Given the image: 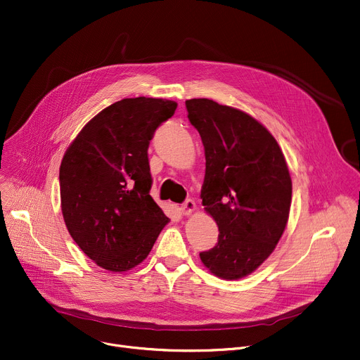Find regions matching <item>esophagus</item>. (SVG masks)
<instances>
[{"label": "esophagus", "mask_w": 360, "mask_h": 360, "mask_svg": "<svg viewBox=\"0 0 360 360\" xmlns=\"http://www.w3.org/2000/svg\"><path fill=\"white\" fill-rule=\"evenodd\" d=\"M196 209H198V207H196V203H195V200H191V199H187V200L181 205V207H180V210H181L183 214H191Z\"/></svg>", "instance_id": "34e87169"}]
</instances>
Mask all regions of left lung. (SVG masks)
Listing matches in <instances>:
<instances>
[{
  "mask_svg": "<svg viewBox=\"0 0 360 360\" xmlns=\"http://www.w3.org/2000/svg\"><path fill=\"white\" fill-rule=\"evenodd\" d=\"M186 108L205 147L202 203L219 228L216 246L200 259L219 278L239 280L284 233L292 193L287 161L271 132L243 110L206 98Z\"/></svg>",
  "mask_w": 360,
  "mask_h": 360,
  "instance_id": "8db88e82",
  "label": "left lung"
}]
</instances>
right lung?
I'll list each match as a JSON object with an SVG mask.
<instances>
[{
  "mask_svg": "<svg viewBox=\"0 0 360 360\" xmlns=\"http://www.w3.org/2000/svg\"><path fill=\"white\" fill-rule=\"evenodd\" d=\"M176 108L169 99L118 101L82 128L63 155L59 180L66 228L103 269L122 272L141 264L169 224L150 196L148 146Z\"/></svg>",
  "mask_w": 360,
  "mask_h": 360,
  "instance_id": "add662e5",
  "label": "right lung"
}]
</instances>
